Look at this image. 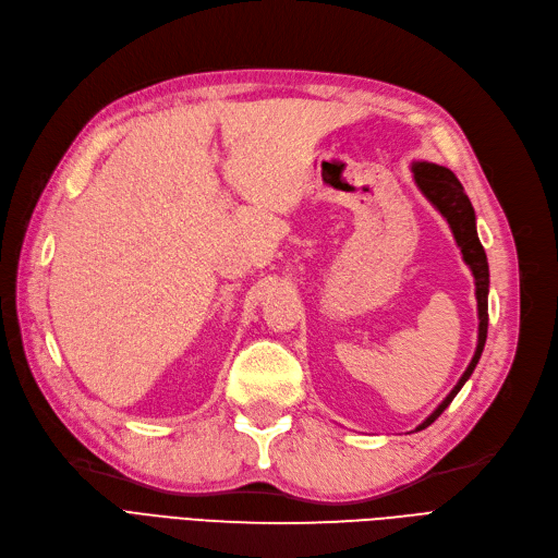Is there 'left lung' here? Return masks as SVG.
<instances>
[{
  "label": "left lung",
  "mask_w": 558,
  "mask_h": 558,
  "mask_svg": "<svg viewBox=\"0 0 558 558\" xmlns=\"http://www.w3.org/2000/svg\"><path fill=\"white\" fill-rule=\"evenodd\" d=\"M413 178L420 187V192L432 202V206L439 210V214L448 220L450 232H453L456 242L460 246L462 260L470 265L472 275H474V283H476V305H478V342H476V352L470 361V366L462 373V378L458 380V385L450 389V395L436 405V411L425 420L423 425H417V429L429 427L436 417H439L448 403L456 399L458 391L462 389V385L470 380V375L474 373L481 352H484L486 344V336H488V286H490V275H488V258L486 251L478 242L476 234V216L470 197L464 194V187L460 185V180L456 178V173L439 167V163H429V161H415L413 163Z\"/></svg>",
  "instance_id": "8db88e82"
}]
</instances>
